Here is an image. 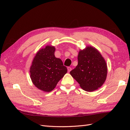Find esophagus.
<instances>
[{"instance_id":"esophagus-1","label":"esophagus","mask_w":130,"mask_h":130,"mask_svg":"<svg viewBox=\"0 0 130 130\" xmlns=\"http://www.w3.org/2000/svg\"><path fill=\"white\" fill-rule=\"evenodd\" d=\"M67 69H68V71L69 72L71 71V70H72V68L71 67H68L67 68Z\"/></svg>"}]
</instances>
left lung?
Instances as JSON below:
<instances>
[{"label":"left lung","mask_w":130,"mask_h":130,"mask_svg":"<svg viewBox=\"0 0 130 130\" xmlns=\"http://www.w3.org/2000/svg\"><path fill=\"white\" fill-rule=\"evenodd\" d=\"M77 59L78 64L70 74L81 88L93 92L101 87L107 77V67L99 51L88 46L80 50Z\"/></svg>","instance_id":"left-lung-1"}]
</instances>
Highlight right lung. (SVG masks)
I'll return each instance as SVG.
<instances>
[{"label": "right lung", "instance_id": "1", "mask_svg": "<svg viewBox=\"0 0 130 130\" xmlns=\"http://www.w3.org/2000/svg\"><path fill=\"white\" fill-rule=\"evenodd\" d=\"M55 48L47 45L35 55L30 69L32 83L41 90L50 92L67 72L60 58L55 56Z\"/></svg>", "mask_w": 130, "mask_h": 130}]
</instances>
